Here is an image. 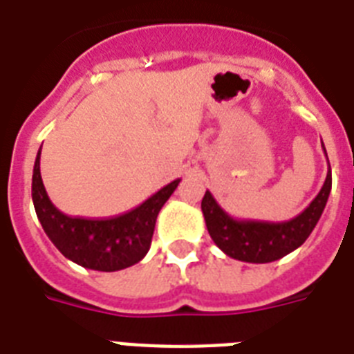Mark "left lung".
Listing matches in <instances>:
<instances>
[{"instance_id":"obj_1","label":"left lung","mask_w":354,"mask_h":354,"mask_svg":"<svg viewBox=\"0 0 354 354\" xmlns=\"http://www.w3.org/2000/svg\"><path fill=\"white\" fill-rule=\"evenodd\" d=\"M329 192H331V166H329L326 183L317 197L311 201L308 208L291 221H284V223L239 221L221 208V204L215 201L208 189L204 194L201 208H203L209 236L227 257H232L235 261L251 262V264H266V262L279 261L302 246L326 208Z\"/></svg>"}]
</instances>
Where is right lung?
<instances>
[{"label": "right lung", "mask_w": 354, "mask_h": 354, "mask_svg": "<svg viewBox=\"0 0 354 354\" xmlns=\"http://www.w3.org/2000/svg\"><path fill=\"white\" fill-rule=\"evenodd\" d=\"M41 148L32 175V201L41 226L54 246L75 264L95 271H119L137 264L150 250L160 208L179 186L171 180L131 212L110 218L68 217L46 195L39 171Z\"/></svg>", "instance_id": "1"}]
</instances>
